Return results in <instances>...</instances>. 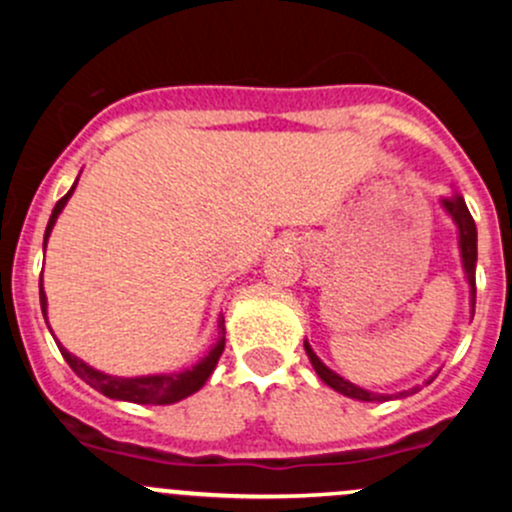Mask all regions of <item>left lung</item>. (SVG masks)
I'll return each instance as SVG.
<instances>
[{"label":"left lung","mask_w":512,"mask_h":512,"mask_svg":"<svg viewBox=\"0 0 512 512\" xmlns=\"http://www.w3.org/2000/svg\"><path fill=\"white\" fill-rule=\"evenodd\" d=\"M441 208L446 210L448 215H451V220L458 227V250H461L463 275H466L468 287H471V312H473V309H476V262H478V230H476V223H473L471 213H468L463 195L453 193L451 198H441ZM304 352H307L309 361H312V366H314V371H317L319 379H322L324 384L329 386V389L339 391V394L349 396V399L379 401V404H381V401H389V399H406V396L416 394V391H418V386H411V389L399 391V394H376V391L364 389V386H356L349 379H344V376H339L337 371L329 369V366L324 364V361L319 359L317 354H314V349L309 347V342H304ZM431 381H433V376L426 381V384H431Z\"/></svg>","instance_id":"8db88e82"}]
</instances>
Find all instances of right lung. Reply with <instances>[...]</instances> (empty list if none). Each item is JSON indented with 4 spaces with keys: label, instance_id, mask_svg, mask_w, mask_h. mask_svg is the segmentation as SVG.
<instances>
[{
    "label": "right lung",
    "instance_id": "add662e5",
    "mask_svg": "<svg viewBox=\"0 0 512 512\" xmlns=\"http://www.w3.org/2000/svg\"><path fill=\"white\" fill-rule=\"evenodd\" d=\"M76 183H79V178H76ZM76 183L71 185L69 193H66L64 198L54 205V210H51L49 225H46V232H44V252H46V242H49L51 230H54V225H56V218H59L61 210L66 208L69 198L74 195ZM39 299H41V314H44L46 324H49V317H46V314H49V304H46L44 275L39 277ZM49 332H51V327H49ZM56 347H59V352L66 359V364L76 371V376H81V379H84L91 389L101 391V394L108 396V399L131 401V404L168 406V404H178V401L188 399L190 394H195V391L203 389L205 381L210 379V374L215 371L220 354H223V349H225V317H223V312L218 314V339H215L213 347L208 349V354H205L198 364L190 366V369L170 371V374H165V371L163 374H146V376L103 374V371H98V369H94V366L86 364L84 359H79V356L71 354L69 349L59 342V339H56Z\"/></svg>",
    "mask_w": 512,
    "mask_h": 512
}]
</instances>
